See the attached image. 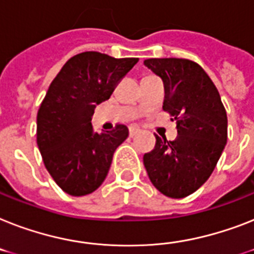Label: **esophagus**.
<instances>
[{
	"label": "esophagus",
	"instance_id": "1",
	"mask_svg": "<svg viewBox=\"0 0 254 254\" xmlns=\"http://www.w3.org/2000/svg\"><path fill=\"white\" fill-rule=\"evenodd\" d=\"M137 133H139V129H138V127H129V135H130V137H134Z\"/></svg>",
	"mask_w": 254,
	"mask_h": 254
}]
</instances>
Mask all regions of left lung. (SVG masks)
I'll return each mask as SVG.
<instances>
[{"label":"left lung","mask_w":254,"mask_h":254,"mask_svg":"<svg viewBox=\"0 0 254 254\" xmlns=\"http://www.w3.org/2000/svg\"><path fill=\"white\" fill-rule=\"evenodd\" d=\"M145 65L164 84L163 109L177 121V138L155 134L143 155L152 185L167 197L184 198L205 184L227 143V113L215 84L198 64L185 59H148Z\"/></svg>","instance_id":"1"}]
</instances>
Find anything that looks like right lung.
I'll return each instance as SVG.
<instances>
[{
    "label": "right lung",
    "instance_id": "obj_1",
    "mask_svg": "<svg viewBox=\"0 0 254 254\" xmlns=\"http://www.w3.org/2000/svg\"><path fill=\"white\" fill-rule=\"evenodd\" d=\"M137 63L99 52L79 53L49 86L38 112V146L45 168L67 194H90L106 180L113 154L129 130L117 125L98 133L91 117Z\"/></svg>",
    "mask_w": 254,
    "mask_h": 254
}]
</instances>
